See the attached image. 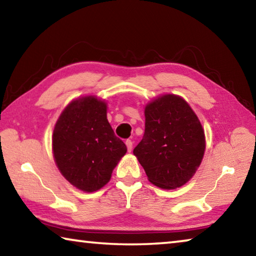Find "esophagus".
<instances>
[{
	"mask_svg": "<svg viewBox=\"0 0 256 256\" xmlns=\"http://www.w3.org/2000/svg\"><path fill=\"white\" fill-rule=\"evenodd\" d=\"M125 144H126V146H128V152H131L132 148H133V142L131 140H126V141H125Z\"/></svg>",
	"mask_w": 256,
	"mask_h": 256,
	"instance_id": "esophagus-1",
	"label": "esophagus"
}]
</instances>
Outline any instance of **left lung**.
<instances>
[{"mask_svg":"<svg viewBox=\"0 0 256 256\" xmlns=\"http://www.w3.org/2000/svg\"><path fill=\"white\" fill-rule=\"evenodd\" d=\"M146 128L133 150L148 180L172 190L192 178L206 150L204 131L183 98L164 94L144 108Z\"/></svg>","mask_w":256,"mask_h":256,"instance_id":"left-lung-1","label":"left lung"}]
</instances>
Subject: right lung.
Returning <instances> with one entry per match:
<instances>
[{"mask_svg": "<svg viewBox=\"0 0 256 256\" xmlns=\"http://www.w3.org/2000/svg\"><path fill=\"white\" fill-rule=\"evenodd\" d=\"M126 150L108 123L106 102L94 96L72 100L55 124V162L66 180L84 192L106 185Z\"/></svg>", "mask_w": 256, "mask_h": 256, "instance_id": "obj_1", "label": "right lung"}]
</instances>
